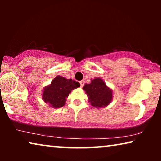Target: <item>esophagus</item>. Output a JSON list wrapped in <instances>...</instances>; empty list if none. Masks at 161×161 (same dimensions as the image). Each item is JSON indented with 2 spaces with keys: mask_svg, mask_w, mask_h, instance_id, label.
Returning a JSON list of instances; mask_svg holds the SVG:
<instances>
[{
  "mask_svg": "<svg viewBox=\"0 0 161 161\" xmlns=\"http://www.w3.org/2000/svg\"><path fill=\"white\" fill-rule=\"evenodd\" d=\"M80 86H81V87H83L84 84V80H81V81H80Z\"/></svg>",
  "mask_w": 161,
  "mask_h": 161,
  "instance_id": "1",
  "label": "esophagus"
}]
</instances>
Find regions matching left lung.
<instances>
[{
  "label": "left lung",
  "mask_w": 161,
  "mask_h": 161,
  "mask_svg": "<svg viewBox=\"0 0 161 161\" xmlns=\"http://www.w3.org/2000/svg\"><path fill=\"white\" fill-rule=\"evenodd\" d=\"M83 90L88 97V102L97 108L107 107L113 99V90L100 77L92 79L90 84H84Z\"/></svg>",
  "instance_id": "1"
}]
</instances>
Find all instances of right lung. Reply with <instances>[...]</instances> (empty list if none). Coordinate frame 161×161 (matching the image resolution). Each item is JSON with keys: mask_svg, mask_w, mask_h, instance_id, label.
Wrapping results in <instances>:
<instances>
[{"mask_svg": "<svg viewBox=\"0 0 161 161\" xmlns=\"http://www.w3.org/2000/svg\"><path fill=\"white\" fill-rule=\"evenodd\" d=\"M80 86V84L78 81L58 75L49 85L43 88L42 100L53 108L62 107L65 105L66 99L71 92Z\"/></svg>", "mask_w": 161, "mask_h": 161, "instance_id": "add662e5", "label": "right lung"}]
</instances>
